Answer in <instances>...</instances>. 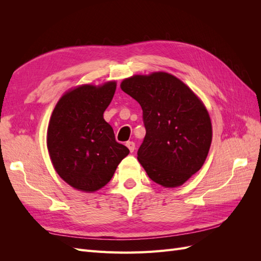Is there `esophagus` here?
Returning <instances> with one entry per match:
<instances>
[{"label": "esophagus", "instance_id": "obj_1", "mask_svg": "<svg viewBox=\"0 0 261 261\" xmlns=\"http://www.w3.org/2000/svg\"><path fill=\"white\" fill-rule=\"evenodd\" d=\"M126 146H127L130 152H133L134 150H135V143H134V141H127V143H126Z\"/></svg>", "mask_w": 261, "mask_h": 261}]
</instances>
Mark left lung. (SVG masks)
Returning a JSON list of instances; mask_svg holds the SVG:
<instances>
[{
    "mask_svg": "<svg viewBox=\"0 0 261 261\" xmlns=\"http://www.w3.org/2000/svg\"><path fill=\"white\" fill-rule=\"evenodd\" d=\"M121 88L143 109L146 136L137 159L148 176L164 187H176L198 172L208 155L212 128L199 98L168 73L136 75Z\"/></svg>",
    "mask_w": 261,
    "mask_h": 261,
    "instance_id": "obj_1",
    "label": "left lung"
}]
</instances>
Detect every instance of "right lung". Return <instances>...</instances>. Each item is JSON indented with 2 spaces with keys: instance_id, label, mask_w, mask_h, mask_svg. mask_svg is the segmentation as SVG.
Instances as JSON below:
<instances>
[{
  "instance_id": "obj_1",
  "label": "right lung",
  "mask_w": 261,
  "mask_h": 261,
  "mask_svg": "<svg viewBox=\"0 0 261 261\" xmlns=\"http://www.w3.org/2000/svg\"><path fill=\"white\" fill-rule=\"evenodd\" d=\"M115 89V82L77 87L53 110L46 136L51 161L58 174L78 191L96 192L107 185L129 153L103 118Z\"/></svg>"
}]
</instances>
